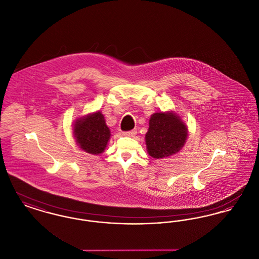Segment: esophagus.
Masks as SVG:
<instances>
[{"mask_svg": "<svg viewBox=\"0 0 259 259\" xmlns=\"http://www.w3.org/2000/svg\"><path fill=\"white\" fill-rule=\"evenodd\" d=\"M136 134H137V130L134 129V130H131V131H127V132H124L123 135L127 136V137H135Z\"/></svg>", "mask_w": 259, "mask_h": 259, "instance_id": "obj_1", "label": "esophagus"}]
</instances>
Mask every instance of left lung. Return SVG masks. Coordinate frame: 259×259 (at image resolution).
I'll return each mask as SVG.
<instances>
[{
	"instance_id": "8db88e82",
	"label": "left lung",
	"mask_w": 259,
	"mask_h": 259,
	"mask_svg": "<svg viewBox=\"0 0 259 259\" xmlns=\"http://www.w3.org/2000/svg\"><path fill=\"white\" fill-rule=\"evenodd\" d=\"M187 135L186 125L176 112H155L146 134L148 154L155 159L174 155L185 146Z\"/></svg>"
}]
</instances>
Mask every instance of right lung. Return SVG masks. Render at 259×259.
I'll return each mask as SVG.
<instances>
[{
	"mask_svg": "<svg viewBox=\"0 0 259 259\" xmlns=\"http://www.w3.org/2000/svg\"><path fill=\"white\" fill-rule=\"evenodd\" d=\"M74 136L77 146L82 150L98 155L107 147L111 131L102 112L96 111L74 121Z\"/></svg>",
	"mask_w": 259,
	"mask_h": 259,
	"instance_id": "right-lung-1",
	"label": "right lung"
}]
</instances>
